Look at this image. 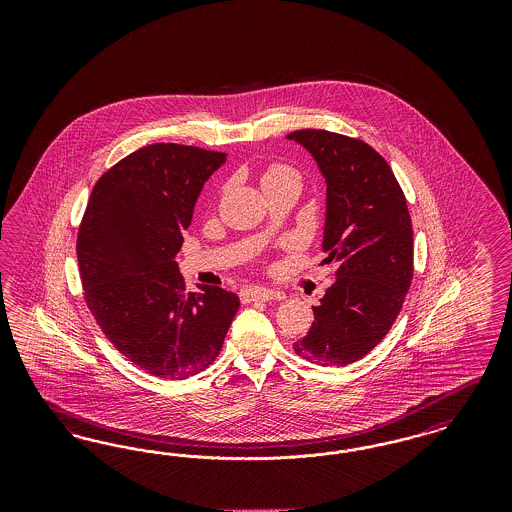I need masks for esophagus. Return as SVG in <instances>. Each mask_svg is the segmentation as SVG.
I'll return each instance as SVG.
<instances>
[{
	"instance_id": "34e87169",
	"label": "esophagus",
	"mask_w": 512,
	"mask_h": 512,
	"mask_svg": "<svg viewBox=\"0 0 512 512\" xmlns=\"http://www.w3.org/2000/svg\"><path fill=\"white\" fill-rule=\"evenodd\" d=\"M240 299L244 303H253V301H270V299H284V292H272L268 288H259V286H249L240 292Z\"/></svg>"
}]
</instances>
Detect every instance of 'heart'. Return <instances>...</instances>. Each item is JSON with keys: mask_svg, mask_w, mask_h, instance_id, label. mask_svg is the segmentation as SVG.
<instances>
[{"mask_svg": "<svg viewBox=\"0 0 512 512\" xmlns=\"http://www.w3.org/2000/svg\"><path fill=\"white\" fill-rule=\"evenodd\" d=\"M284 176H297V174H295L292 169L284 167V165H270V167H267V171L263 172L261 182H263V184H267V182L278 180V178H284Z\"/></svg>", "mask_w": 512, "mask_h": 512, "instance_id": "obj_1", "label": "heart"}]
</instances>
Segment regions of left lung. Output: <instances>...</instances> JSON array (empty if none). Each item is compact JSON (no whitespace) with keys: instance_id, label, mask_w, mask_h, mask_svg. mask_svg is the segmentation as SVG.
Returning <instances> with one entry per match:
<instances>
[{"instance_id":"left-lung-1","label":"left lung","mask_w":512,"mask_h":512,"mask_svg":"<svg viewBox=\"0 0 512 512\" xmlns=\"http://www.w3.org/2000/svg\"><path fill=\"white\" fill-rule=\"evenodd\" d=\"M326 178L324 263L336 282L307 336L293 351L309 363L345 366L363 359L390 332L413 280V224L386 159L363 140L328 130H295Z\"/></svg>"}]
</instances>
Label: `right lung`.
<instances>
[{
    "mask_svg": "<svg viewBox=\"0 0 512 512\" xmlns=\"http://www.w3.org/2000/svg\"><path fill=\"white\" fill-rule=\"evenodd\" d=\"M226 153L153 144L101 174L78 228L84 299L130 363L182 380L219 357L240 297L219 286L186 293L174 261L197 195Z\"/></svg>",
    "mask_w": 512,
    "mask_h": 512,
    "instance_id": "1",
    "label": "right lung"
}]
</instances>
